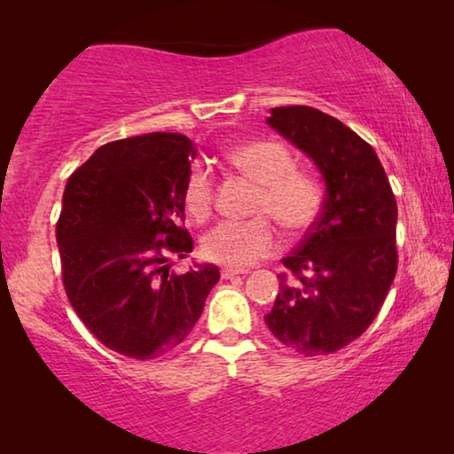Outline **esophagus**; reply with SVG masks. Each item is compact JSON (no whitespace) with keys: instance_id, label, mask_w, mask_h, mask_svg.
I'll return each instance as SVG.
<instances>
[{"instance_id":"34e87169","label":"esophagus","mask_w":454,"mask_h":454,"mask_svg":"<svg viewBox=\"0 0 454 454\" xmlns=\"http://www.w3.org/2000/svg\"><path fill=\"white\" fill-rule=\"evenodd\" d=\"M239 275H246V270H239V269H223L221 270L223 278H233V277H239Z\"/></svg>"}]
</instances>
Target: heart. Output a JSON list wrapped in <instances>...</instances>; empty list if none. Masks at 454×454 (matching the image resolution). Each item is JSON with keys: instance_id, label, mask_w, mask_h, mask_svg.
<instances>
[{"instance_id": "heart-1", "label": "heart", "mask_w": 454, "mask_h": 454, "mask_svg": "<svg viewBox=\"0 0 454 454\" xmlns=\"http://www.w3.org/2000/svg\"><path fill=\"white\" fill-rule=\"evenodd\" d=\"M227 163L258 184L250 221H225L202 239V254L219 264L246 269L277 252L278 233L268 216L285 233L300 235L318 219L325 204V185L308 169L295 167L294 154L277 140H254L231 146ZM215 182L207 167L196 163L184 184V202L194 219H207L213 210ZM267 216L264 217L263 215Z\"/></svg>"}]
</instances>
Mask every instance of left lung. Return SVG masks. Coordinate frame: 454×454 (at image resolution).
<instances>
[{
    "label": "left lung",
    "mask_w": 454,
    "mask_h": 454,
    "mask_svg": "<svg viewBox=\"0 0 454 454\" xmlns=\"http://www.w3.org/2000/svg\"><path fill=\"white\" fill-rule=\"evenodd\" d=\"M269 126L308 154L325 177L318 219L278 275L266 326L306 357L343 349L368 331L395 281L396 200L368 142L306 105L270 109Z\"/></svg>",
    "instance_id": "left-lung-1"
}]
</instances>
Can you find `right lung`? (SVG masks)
Here are the masks:
<instances>
[{
  "label": "right lung",
  "mask_w": 454,
  "mask_h": 454,
  "mask_svg": "<svg viewBox=\"0 0 454 454\" xmlns=\"http://www.w3.org/2000/svg\"><path fill=\"white\" fill-rule=\"evenodd\" d=\"M194 142L153 132L109 142L72 173L55 227L74 312L111 351L154 359L176 349L219 281L215 264L171 272L194 241L182 223Z\"/></svg>",
  "instance_id": "add662e5"
}]
</instances>
